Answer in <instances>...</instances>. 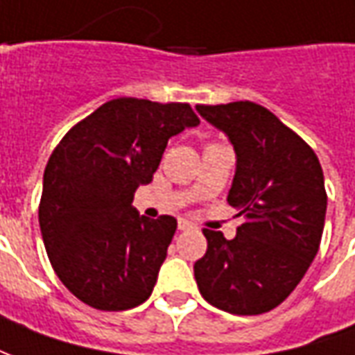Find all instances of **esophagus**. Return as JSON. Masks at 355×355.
<instances>
[{"instance_id":"34e87169","label":"esophagus","mask_w":355,"mask_h":355,"mask_svg":"<svg viewBox=\"0 0 355 355\" xmlns=\"http://www.w3.org/2000/svg\"><path fill=\"white\" fill-rule=\"evenodd\" d=\"M180 230H182V232H187V230H195V224H191L189 220L182 218V220H180Z\"/></svg>"}]
</instances>
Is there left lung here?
<instances>
[{"label": "left lung", "instance_id": "left-lung-1", "mask_svg": "<svg viewBox=\"0 0 355 355\" xmlns=\"http://www.w3.org/2000/svg\"><path fill=\"white\" fill-rule=\"evenodd\" d=\"M234 146L228 202L243 222L234 239L205 230L209 248L193 270L201 295L234 315L275 309L319 251L327 193L321 164L305 143L255 102L197 106Z\"/></svg>", "mask_w": 355, "mask_h": 355}]
</instances>
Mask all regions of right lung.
Returning <instances> with one entry per match:
<instances>
[{"instance_id":"add662e5","label":"right lung","mask_w":355,"mask_h":355,"mask_svg":"<svg viewBox=\"0 0 355 355\" xmlns=\"http://www.w3.org/2000/svg\"><path fill=\"white\" fill-rule=\"evenodd\" d=\"M199 125L189 104L116 98L85 117L51 153L38 209L50 263L75 297L100 311L146 302L178 228L133 209L168 139Z\"/></svg>"}]
</instances>
